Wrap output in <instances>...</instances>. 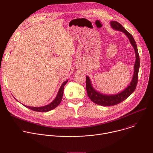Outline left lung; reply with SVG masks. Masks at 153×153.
<instances>
[{
  "label": "left lung",
  "mask_w": 153,
  "mask_h": 153,
  "mask_svg": "<svg viewBox=\"0 0 153 153\" xmlns=\"http://www.w3.org/2000/svg\"><path fill=\"white\" fill-rule=\"evenodd\" d=\"M110 24L113 28L118 31H120L124 33L127 36L131 43V45H133L135 50L136 60V62L134 67V73L133 77L131 82L129 85L125 90H123L119 94H117L116 95L108 96V95L102 94L98 93L97 91H95L91 84L89 77L88 76H86V91L88 97H90L91 100L94 103L101 106H113L121 103L122 102L125 100L126 99H127L134 91L137 85L138 73H139V69L140 67V59H139V52H138L136 43L133 36L129 32H128L123 28V27H122V25L120 24L119 22H117L111 21Z\"/></svg>",
  "instance_id": "left-lung-1"
}]
</instances>
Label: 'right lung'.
Returning <instances> with one entry per match:
<instances>
[{"instance_id":"obj_1","label":"right lung","mask_w":153,"mask_h":153,"mask_svg":"<svg viewBox=\"0 0 153 153\" xmlns=\"http://www.w3.org/2000/svg\"><path fill=\"white\" fill-rule=\"evenodd\" d=\"M68 80H66L65 82H64L62 86H60V88L59 89V91L58 92V94L56 97V99L49 105L44 106H42V107H31V106H26L24 105L25 106H26L27 108L30 109V110L34 111H37V112H41V113H43V112H47L49 111L50 110H53L56 107H57L61 102L62 99V96H63V89H64V86L67 83Z\"/></svg>"}]
</instances>
